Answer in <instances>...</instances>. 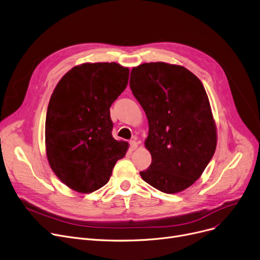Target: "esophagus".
I'll return each mask as SVG.
<instances>
[{
  "label": "esophagus",
  "instance_id": "1",
  "mask_svg": "<svg viewBox=\"0 0 260 260\" xmlns=\"http://www.w3.org/2000/svg\"><path fill=\"white\" fill-rule=\"evenodd\" d=\"M137 147H139V144H137V142L135 140L133 141H130V149L131 151H134L137 149Z\"/></svg>",
  "mask_w": 260,
  "mask_h": 260
}]
</instances>
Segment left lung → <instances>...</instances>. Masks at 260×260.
I'll return each mask as SVG.
<instances>
[{"label":"left lung","instance_id":"8db88e82","mask_svg":"<svg viewBox=\"0 0 260 260\" xmlns=\"http://www.w3.org/2000/svg\"><path fill=\"white\" fill-rule=\"evenodd\" d=\"M130 87L149 124L145 147L152 161L142 178L167 194L186 190L202 176L217 144L203 83L185 67L157 62L134 67Z\"/></svg>","mask_w":260,"mask_h":260}]
</instances>
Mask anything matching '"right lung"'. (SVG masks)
Wrapping results in <instances>:
<instances>
[{"label": "right lung", "mask_w": 260, "mask_h": 260, "mask_svg": "<svg viewBox=\"0 0 260 260\" xmlns=\"http://www.w3.org/2000/svg\"><path fill=\"white\" fill-rule=\"evenodd\" d=\"M129 68L116 63H84L55 86L45 123L46 155L59 180L79 193L108 182L129 144L112 137L110 107L126 89Z\"/></svg>", "instance_id": "right-lung-1"}]
</instances>
